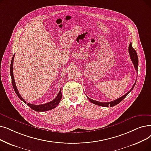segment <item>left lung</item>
<instances>
[{"label": "left lung", "mask_w": 151, "mask_h": 151, "mask_svg": "<svg viewBox=\"0 0 151 151\" xmlns=\"http://www.w3.org/2000/svg\"><path fill=\"white\" fill-rule=\"evenodd\" d=\"M128 51H129V55H130V58H131V60H132L133 65H134V67L136 70V71H137V67H138V57H137V53L136 50L133 48L132 47V42H130L129 45V47H128ZM136 82L134 83L133 86L132 87V88L127 93H126L124 95H123V96L120 97V98H119V99H117L115 101H111L110 102H98V101H94V100H93L90 99V98L88 97V99L89 100V101L91 102H92L94 104H96L97 105V106H102V107H108L109 106H110V107H113V106H116V105H117L118 104H119L121 101H122L124 98H125L127 97V96L130 93L131 91H132L133 90V89L134 88L135 84H136Z\"/></svg>", "instance_id": "obj_1"}]
</instances>
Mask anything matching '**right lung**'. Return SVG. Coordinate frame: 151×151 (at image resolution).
<instances>
[{
  "label": "right lung",
  "instance_id": "add662e5",
  "mask_svg": "<svg viewBox=\"0 0 151 151\" xmlns=\"http://www.w3.org/2000/svg\"><path fill=\"white\" fill-rule=\"evenodd\" d=\"M15 57V54L12 57V62H11V64H10V76H11V78H12V85L13 87H14V89L15 91V93L17 94V95L18 96V97L23 102H24L25 104H27V102H26L23 98L20 96L19 94V92L17 89V88L15 84V79H14V73H13V63H14V59ZM62 97V94L61 93V89L60 90L59 93L57 94V97L55 98L54 100L51 101L49 102L45 103L44 104H41V105H35V104H31L29 103H27V104L28 106L31 108L32 109H33L35 111H37V112H44V111H47V110H50L53 109L54 108H55L58 104H59L61 99Z\"/></svg>",
  "mask_w": 151,
  "mask_h": 151
}]
</instances>
